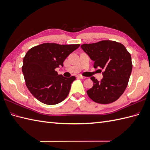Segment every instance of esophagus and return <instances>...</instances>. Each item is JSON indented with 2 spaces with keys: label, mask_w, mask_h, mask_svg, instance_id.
I'll return each mask as SVG.
<instances>
[{
  "label": "esophagus",
  "mask_w": 150,
  "mask_h": 150,
  "mask_svg": "<svg viewBox=\"0 0 150 150\" xmlns=\"http://www.w3.org/2000/svg\"><path fill=\"white\" fill-rule=\"evenodd\" d=\"M78 77L80 78V79H85L86 78V77H85V76H81V75H79Z\"/></svg>",
  "instance_id": "obj_1"
}]
</instances>
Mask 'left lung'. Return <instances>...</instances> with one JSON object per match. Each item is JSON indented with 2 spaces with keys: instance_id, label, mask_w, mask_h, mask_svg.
Wrapping results in <instances>:
<instances>
[{
  "instance_id": "obj_1",
  "label": "left lung",
  "mask_w": 150,
  "mask_h": 150,
  "mask_svg": "<svg viewBox=\"0 0 150 150\" xmlns=\"http://www.w3.org/2000/svg\"><path fill=\"white\" fill-rule=\"evenodd\" d=\"M81 47L94 61V68L103 70L100 81L91 77L93 86L87 91L89 98L102 104L116 101L127 88L132 73L130 53L123 45L110 40L83 44Z\"/></svg>"
}]
</instances>
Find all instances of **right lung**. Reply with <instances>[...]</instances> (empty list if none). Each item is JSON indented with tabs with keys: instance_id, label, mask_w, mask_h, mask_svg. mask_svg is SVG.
<instances>
[{
	"instance_id": "1",
	"label": "right lung",
	"mask_w": 150,
	"mask_h": 150,
	"mask_svg": "<svg viewBox=\"0 0 150 150\" xmlns=\"http://www.w3.org/2000/svg\"><path fill=\"white\" fill-rule=\"evenodd\" d=\"M80 45L43 43L27 52L23 61L22 72L26 86L35 98L45 104L55 105L68 95L75 76L67 78L58 75L56 68Z\"/></svg>"
}]
</instances>
